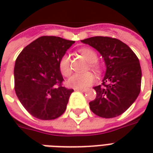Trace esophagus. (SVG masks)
Instances as JSON below:
<instances>
[{"instance_id":"1","label":"esophagus","mask_w":153,"mask_h":153,"mask_svg":"<svg viewBox=\"0 0 153 153\" xmlns=\"http://www.w3.org/2000/svg\"><path fill=\"white\" fill-rule=\"evenodd\" d=\"M75 91H79V92H86L87 89H82V88H74Z\"/></svg>"}]
</instances>
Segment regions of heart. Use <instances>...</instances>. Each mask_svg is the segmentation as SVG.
Wrapping results in <instances>:
<instances>
[{
  "label": "heart",
  "instance_id": "b5f03b06",
  "mask_svg": "<svg viewBox=\"0 0 153 153\" xmlns=\"http://www.w3.org/2000/svg\"><path fill=\"white\" fill-rule=\"evenodd\" d=\"M82 56H83L87 61L89 62V68L94 70L96 73L100 74L102 71L101 66L97 62V54L91 48L83 47L79 50ZM59 68L60 73L64 76H69L71 74V67H70V58L68 54H65L61 57L59 62ZM95 80V77L91 72H87L84 74H74L70 77L68 80V84L74 88H82L84 89L89 87Z\"/></svg>",
  "mask_w": 153,
  "mask_h": 153
}]
</instances>
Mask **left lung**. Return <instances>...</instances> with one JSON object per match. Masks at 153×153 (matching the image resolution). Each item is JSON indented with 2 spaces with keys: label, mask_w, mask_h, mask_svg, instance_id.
Wrapping results in <instances>:
<instances>
[{
  "label": "left lung",
  "mask_w": 153,
  "mask_h": 153,
  "mask_svg": "<svg viewBox=\"0 0 153 153\" xmlns=\"http://www.w3.org/2000/svg\"><path fill=\"white\" fill-rule=\"evenodd\" d=\"M99 51L106 65L102 85L94 87L91 111L102 118L121 115L137 99L141 90L142 71L137 56L128 45L110 37H93L81 41Z\"/></svg>",
  "instance_id": "obj_1"
}]
</instances>
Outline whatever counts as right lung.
I'll return each mask as SVG.
<instances>
[{
	"instance_id": "right-lung-1",
	"label": "right lung",
	"mask_w": 153,
	"mask_h": 153,
	"mask_svg": "<svg viewBox=\"0 0 153 153\" xmlns=\"http://www.w3.org/2000/svg\"><path fill=\"white\" fill-rule=\"evenodd\" d=\"M74 43L59 37L42 36L25 47L15 60V93L35 118L54 120L66 110L74 90L63 85L59 62Z\"/></svg>"
}]
</instances>
